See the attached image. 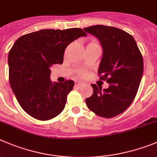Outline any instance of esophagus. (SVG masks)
<instances>
[{"label":"esophagus","instance_id":"34e87169","mask_svg":"<svg viewBox=\"0 0 157 157\" xmlns=\"http://www.w3.org/2000/svg\"><path fill=\"white\" fill-rule=\"evenodd\" d=\"M75 84L76 86H82L83 83L82 82H79V81H75Z\"/></svg>","mask_w":157,"mask_h":157}]
</instances>
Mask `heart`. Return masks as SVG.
I'll use <instances>...</instances> for the list:
<instances>
[{
  "mask_svg": "<svg viewBox=\"0 0 157 157\" xmlns=\"http://www.w3.org/2000/svg\"><path fill=\"white\" fill-rule=\"evenodd\" d=\"M79 75H81V76H84L85 75H86V72H85V71H80Z\"/></svg>",
  "mask_w": 157,
  "mask_h": 157,
  "instance_id": "1",
  "label": "heart"
}]
</instances>
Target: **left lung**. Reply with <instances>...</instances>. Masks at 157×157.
I'll use <instances>...</instances> for the list:
<instances>
[{
  "label": "left lung",
  "mask_w": 157,
  "mask_h": 157,
  "mask_svg": "<svg viewBox=\"0 0 157 157\" xmlns=\"http://www.w3.org/2000/svg\"><path fill=\"white\" fill-rule=\"evenodd\" d=\"M84 30L100 42L103 57L98 73L110 84L103 90L92 84L93 93L86 98V105L98 116L110 118L123 113L137 94L143 74L142 54L132 36L120 29L97 25Z\"/></svg>",
  "instance_id": "8db88e82"
}]
</instances>
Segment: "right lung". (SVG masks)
Returning <instances> with one entry per match:
<instances>
[{
	"mask_svg": "<svg viewBox=\"0 0 157 157\" xmlns=\"http://www.w3.org/2000/svg\"><path fill=\"white\" fill-rule=\"evenodd\" d=\"M86 33L82 29H41L21 36L8 54L9 82L21 108L37 120L62 112L75 82H52L50 67L62 64L66 47Z\"/></svg>",
	"mask_w": 157,
	"mask_h": 157,
	"instance_id": "right-lung-1",
	"label": "right lung"
}]
</instances>
